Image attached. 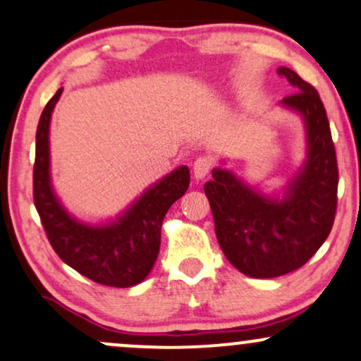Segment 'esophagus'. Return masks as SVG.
<instances>
[{"label": "esophagus", "instance_id": "obj_1", "mask_svg": "<svg viewBox=\"0 0 361 361\" xmlns=\"http://www.w3.org/2000/svg\"><path fill=\"white\" fill-rule=\"evenodd\" d=\"M212 166H214V163H212V159H210V157H207V156L197 157V159H195V163H193V168H192L193 176L197 178V180H202V178H205L207 175H209Z\"/></svg>", "mask_w": 361, "mask_h": 361}]
</instances>
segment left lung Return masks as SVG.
I'll return each instance as SVG.
<instances>
[{
  "label": "left lung",
  "mask_w": 361,
  "mask_h": 361,
  "mask_svg": "<svg viewBox=\"0 0 361 361\" xmlns=\"http://www.w3.org/2000/svg\"><path fill=\"white\" fill-rule=\"evenodd\" d=\"M279 74L295 88L281 106L304 120V164L280 197L259 192L222 168H215L204 186L224 255L251 279H275L307 263L336 215L338 163L324 105L295 71L279 68Z\"/></svg>",
  "instance_id": "left-lung-1"
}]
</instances>
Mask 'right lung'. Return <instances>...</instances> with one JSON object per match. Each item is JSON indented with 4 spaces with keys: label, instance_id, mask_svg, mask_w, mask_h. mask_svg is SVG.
Masks as SVG:
<instances>
[{
    "label": "right lung",
    "instance_id": "obj_1",
    "mask_svg": "<svg viewBox=\"0 0 361 361\" xmlns=\"http://www.w3.org/2000/svg\"><path fill=\"white\" fill-rule=\"evenodd\" d=\"M62 88L49 100L37 127L34 202L54 251L86 279L106 287L127 288L146 280L161 244L163 219L188 190L190 169L176 168L144 192L126 212L106 224H85L73 217L51 181L49 127Z\"/></svg>",
    "mask_w": 361,
    "mask_h": 361
}]
</instances>
